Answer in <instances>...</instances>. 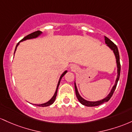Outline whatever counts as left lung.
Here are the masks:
<instances>
[{
    "instance_id": "1",
    "label": "left lung",
    "mask_w": 132,
    "mask_h": 132,
    "mask_svg": "<svg viewBox=\"0 0 132 132\" xmlns=\"http://www.w3.org/2000/svg\"><path fill=\"white\" fill-rule=\"evenodd\" d=\"M105 44L108 45L110 48L113 51L114 54H115V57H116L117 60V72H118V75H117V78L116 81H115V85L113 86V88H112V90L110 92V94H109V95L107 97H105V98L102 99L101 100H99V101L97 102H89L87 101V100H84L82 97H81V96L79 94L78 92L77 88L76 87V84L75 83V94H76V96L77 97L78 101L80 102L82 105H84L87 106H98L102 104V103H105V102H108L109 100H110L112 96L113 95L114 91H115V88L117 87V83L118 80H119L120 77V69H121V65H120V56H119V52H118V50L117 45H115L114 43L111 41L109 38H107L106 37H105Z\"/></svg>"
}]
</instances>
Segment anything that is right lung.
Here are the masks:
<instances>
[{
	"label": "right lung",
	"mask_w": 132,
	"mask_h": 132,
	"mask_svg": "<svg viewBox=\"0 0 132 132\" xmlns=\"http://www.w3.org/2000/svg\"><path fill=\"white\" fill-rule=\"evenodd\" d=\"M40 34H42V32H40V31H35V32H33V33H31L30 34H29L28 35H27V36L25 37L24 38H23L20 41V42H22V41H23V40H27V39H30V38H36L38 36V35H40ZM19 44V43H18V44H17V45H16L15 47V52L16 49H17V46H18V45ZM67 72V71H65L64 72H63V73L62 74V75L60 76V79H59V81L58 82V84H57V88H56V91L55 92V94L54 95V96H53V97L50 100H49L48 102H47V103H43V104H39V105H36L35 104V105L37 106H49L50 105L52 104L53 103H54L55 100L56 98V97H57V90H58V88H59V84H60V80H61L62 78L63 77V75L65 74Z\"/></svg>",
	"instance_id": "right-lung-1"
}]
</instances>
